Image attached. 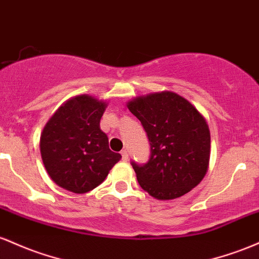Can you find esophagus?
<instances>
[{
    "label": "esophagus",
    "mask_w": 259,
    "mask_h": 259,
    "mask_svg": "<svg viewBox=\"0 0 259 259\" xmlns=\"http://www.w3.org/2000/svg\"><path fill=\"white\" fill-rule=\"evenodd\" d=\"M121 155H122V160H124V161L128 160V152H127L126 149L122 150V152H121Z\"/></svg>",
    "instance_id": "obj_1"
}]
</instances>
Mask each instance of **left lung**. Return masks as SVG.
I'll use <instances>...</instances> for the list:
<instances>
[{
    "label": "left lung",
    "instance_id": "left-lung-1",
    "mask_svg": "<svg viewBox=\"0 0 259 259\" xmlns=\"http://www.w3.org/2000/svg\"><path fill=\"white\" fill-rule=\"evenodd\" d=\"M127 107L150 142L149 160L143 165L131 162L141 187L161 200L190 192L208 170L210 132L205 118L172 92L136 98Z\"/></svg>",
    "mask_w": 259,
    "mask_h": 259
}]
</instances>
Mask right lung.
<instances>
[{"mask_svg":"<svg viewBox=\"0 0 259 259\" xmlns=\"http://www.w3.org/2000/svg\"><path fill=\"white\" fill-rule=\"evenodd\" d=\"M105 101L78 95L51 116L40 136L41 159L52 181L73 193L98 187L121 159L100 130Z\"/></svg>","mask_w":259,"mask_h":259,"instance_id":"right-lung-1","label":"right lung"}]
</instances>
